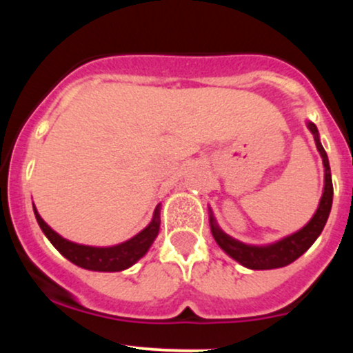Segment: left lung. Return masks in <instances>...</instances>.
Here are the masks:
<instances>
[{"instance_id": "1", "label": "left lung", "mask_w": 353, "mask_h": 353, "mask_svg": "<svg viewBox=\"0 0 353 353\" xmlns=\"http://www.w3.org/2000/svg\"><path fill=\"white\" fill-rule=\"evenodd\" d=\"M307 125H309L312 134H314L315 144H317L320 156H322L323 168H325V188H323V194L322 199H320L317 212L314 214V217L310 219V222L305 228L299 230V232L292 234V236L275 242L272 245L255 247L247 245L244 242H239L236 239L228 236L225 232H222V230L219 229V225L216 224V221H214V217L210 216V230H212V236L216 239L217 244L221 245V249L224 250V252H228L232 259H236L239 264L249 267V269L267 270L292 264L295 259L301 257V255L314 244L315 239L320 236V232L325 228V222L327 219H329L332 209V197H334V185H332L329 157H327L323 145L320 144L319 131L317 128H315V124L309 123Z\"/></svg>"}]
</instances>
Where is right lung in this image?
<instances>
[{"label": "right lung", "mask_w": 353, "mask_h": 353, "mask_svg": "<svg viewBox=\"0 0 353 353\" xmlns=\"http://www.w3.org/2000/svg\"><path fill=\"white\" fill-rule=\"evenodd\" d=\"M36 221H38L39 228L44 232V236L50 239V242L56 249L59 250L68 261L72 264L83 267L88 270H99V272H119V270L128 269L132 264H136L143 255L148 252L149 247L156 239L157 232H159V205L154 210V217L151 224L144 230H141L136 237L129 239L128 242L114 245V247H89V245H79L74 242L66 241L56 234L46 222L43 221L38 210L34 209Z\"/></svg>", "instance_id": "1"}]
</instances>
